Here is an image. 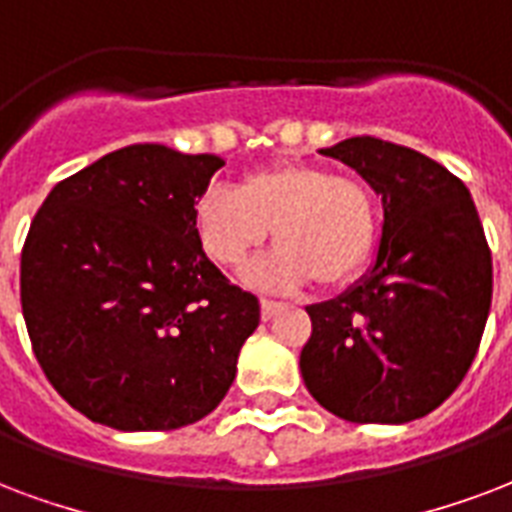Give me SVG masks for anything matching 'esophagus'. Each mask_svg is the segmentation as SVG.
<instances>
[{
  "label": "esophagus",
  "instance_id": "1",
  "mask_svg": "<svg viewBox=\"0 0 512 512\" xmlns=\"http://www.w3.org/2000/svg\"><path fill=\"white\" fill-rule=\"evenodd\" d=\"M280 302H275V299H261V318H264V321H270L272 315H278V310H280Z\"/></svg>",
  "mask_w": 512,
  "mask_h": 512
}]
</instances>
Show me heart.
<instances>
[{"label": "heart", "mask_w": 512, "mask_h": 512, "mask_svg": "<svg viewBox=\"0 0 512 512\" xmlns=\"http://www.w3.org/2000/svg\"><path fill=\"white\" fill-rule=\"evenodd\" d=\"M191 226L207 259L242 270L272 234L275 251L248 280L261 288L348 283L367 264L378 237V202L356 175L324 164L275 161L245 172L234 191L207 188L191 207Z\"/></svg>", "instance_id": "heart-1"}]
</instances>
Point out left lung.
Returning <instances> with one entry per match:
<instances>
[{"mask_svg":"<svg viewBox=\"0 0 512 512\" xmlns=\"http://www.w3.org/2000/svg\"><path fill=\"white\" fill-rule=\"evenodd\" d=\"M324 156L383 197L375 267L337 299L307 307L299 370L315 402L353 424H407L459 386L491 307V251L470 191L424 153L351 137Z\"/></svg>","mask_w":512,"mask_h":512,"instance_id":"8db88e82","label":"left lung"}]
</instances>
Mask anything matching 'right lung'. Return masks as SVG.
Returning <instances> with one entry per match:
<instances>
[{
	"label": "right lung",
	"mask_w": 512,
	"mask_h": 512,
	"mask_svg": "<svg viewBox=\"0 0 512 512\" xmlns=\"http://www.w3.org/2000/svg\"><path fill=\"white\" fill-rule=\"evenodd\" d=\"M224 161L129 145L53 186L21 251V307L45 378L121 432L221 405L259 299L199 248L191 207Z\"/></svg>",
	"instance_id": "1"
}]
</instances>
